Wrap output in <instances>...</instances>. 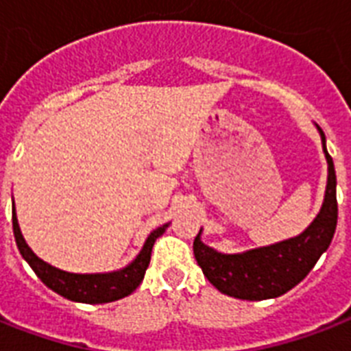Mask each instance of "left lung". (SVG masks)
Returning a JSON list of instances; mask_svg holds the SVG:
<instances>
[{
  "mask_svg": "<svg viewBox=\"0 0 351 351\" xmlns=\"http://www.w3.org/2000/svg\"><path fill=\"white\" fill-rule=\"evenodd\" d=\"M317 130L328 162V182L323 207L301 234L240 254H223L205 245L200 238L202 229L195 238L193 250L196 261L205 278L221 294L247 301H263L287 294L308 276L321 254L332 243L337 227V180L332 156L326 151L324 133L319 126Z\"/></svg>",
  "mask_w": 351,
  "mask_h": 351,
  "instance_id": "1",
  "label": "left lung"
}]
</instances>
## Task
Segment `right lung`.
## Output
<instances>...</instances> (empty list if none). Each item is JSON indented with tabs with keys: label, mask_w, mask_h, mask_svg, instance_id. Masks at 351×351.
I'll return each instance as SVG.
<instances>
[{
	"label": "right lung",
	"mask_w": 351,
	"mask_h": 351,
	"mask_svg": "<svg viewBox=\"0 0 351 351\" xmlns=\"http://www.w3.org/2000/svg\"><path fill=\"white\" fill-rule=\"evenodd\" d=\"M12 227L19 252L25 258V261L32 267L37 278L41 279L48 289H52L56 294L70 299V301H77V303L102 304L126 298L142 283L146 269L149 267L153 245H155L158 236L166 232L169 223L162 225L147 236L146 243L138 252V256L128 267L115 270V272H106V274H72V272L56 269L52 265H48L47 261H43L41 258H37L23 238L16 209L12 210Z\"/></svg>",
	"instance_id": "add662e5"
}]
</instances>
